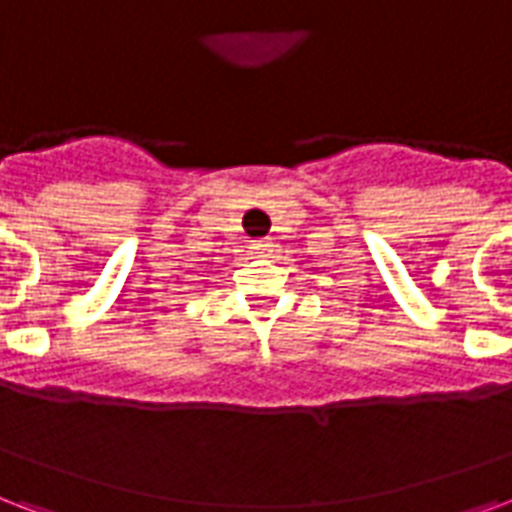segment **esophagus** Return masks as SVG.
Returning <instances> with one entry per match:
<instances>
[{"label": "esophagus", "instance_id": "esophagus-1", "mask_svg": "<svg viewBox=\"0 0 512 512\" xmlns=\"http://www.w3.org/2000/svg\"><path fill=\"white\" fill-rule=\"evenodd\" d=\"M251 251L256 253V256H270V251H272L270 240H253L251 242Z\"/></svg>", "mask_w": 512, "mask_h": 512}]
</instances>
